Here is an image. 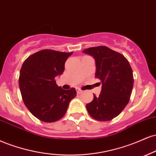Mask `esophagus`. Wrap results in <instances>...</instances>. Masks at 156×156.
Wrapping results in <instances>:
<instances>
[{
	"mask_svg": "<svg viewBox=\"0 0 156 156\" xmlns=\"http://www.w3.org/2000/svg\"><path fill=\"white\" fill-rule=\"evenodd\" d=\"M81 92H82L81 90H80V88H76V93H77L78 94H80V93H81Z\"/></svg>",
	"mask_w": 156,
	"mask_h": 156,
	"instance_id": "34e87169",
	"label": "esophagus"
}]
</instances>
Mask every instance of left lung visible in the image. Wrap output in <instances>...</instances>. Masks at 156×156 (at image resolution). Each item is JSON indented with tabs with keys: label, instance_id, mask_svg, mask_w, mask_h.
<instances>
[{
	"label": "left lung",
	"instance_id": "left-lung-1",
	"mask_svg": "<svg viewBox=\"0 0 156 156\" xmlns=\"http://www.w3.org/2000/svg\"><path fill=\"white\" fill-rule=\"evenodd\" d=\"M84 53L96 61V78L102 84L99 96L87 104L88 113L95 120L108 121L121 113L130 100L133 86V71L122 54L105 46L90 47Z\"/></svg>",
	"mask_w": 156,
	"mask_h": 156
}]
</instances>
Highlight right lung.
Masks as SVG:
<instances>
[{
    "instance_id": "obj_1",
    "label": "right lung",
    "mask_w": 156,
    "mask_h": 156,
    "mask_svg": "<svg viewBox=\"0 0 156 156\" xmlns=\"http://www.w3.org/2000/svg\"><path fill=\"white\" fill-rule=\"evenodd\" d=\"M72 52L43 49L29 56L22 66L19 77L22 98L31 114L41 121L52 122L63 118L69 102L76 96L74 87L66 90L55 81Z\"/></svg>"
}]
</instances>
